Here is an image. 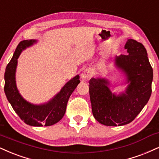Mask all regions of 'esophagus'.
I'll return each mask as SVG.
<instances>
[{
    "label": "esophagus",
    "mask_w": 159,
    "mask_h": 159,
    "mask_svg": "<svg viewBox=\"0 0 159 159\" xmlns=\"http://www.w3.org/2000/svg\"><path fill=\"white\" fill-rule=\"evenodd\" d=\"M92 75H93V72H92V70H89V69L85 70L81 74L82 78H84V79H86V78H89Z\"/></svg>",
    "instance_id": "esophagus-1"
}]
</instances>
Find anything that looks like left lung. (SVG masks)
Returning a JSON list of instances; mask_svg holds the SVG:
<instances>
[{"mask_svg": "<svg viewBox=\"0 0 159 159\" xmlns=\"http://www.w3.org/2000/svg\"><path fill=\"white\" fill-rule=\"evenodd\" d=\"M124 48L127 55H116L115 66L126 76V90L118 95L109 88L105 78L89 80V96L93 116L106 126H122L130 123L148 102L152 93L153 72L142 43L128 39Z\"/></svg>", "mask_w": 159, "mask_h": 159, "instance_id": "1", "label": "left lung"}]
</instances>
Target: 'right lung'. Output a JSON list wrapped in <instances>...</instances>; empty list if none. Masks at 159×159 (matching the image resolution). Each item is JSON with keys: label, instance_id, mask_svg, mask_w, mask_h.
Returning <instances> with one entry per match:
<instances>
[{"label": "right lung", "instance_id": "right-lung-1", "mask_svg": "<svg viewBox=\"0 0 159 159\" xmlns=\"http://www.w3.org/2000/svg\"><path fill=\"white\" fill-rule=\"evenodd\" d=\"M37 42V40L34 39L25 40L18 45L12 59L6 68L4 92L7 100L22 121L33 127L43 125L47 127L56 124L64 117L69 98L80 83V77L77 75L66 82L61 91L48 102L34 104L25 100L19 93L15 80L18 58L23 50Z\"/></svg>", "mask_w": 159, "mask_h": 159}]
</instances>
